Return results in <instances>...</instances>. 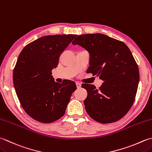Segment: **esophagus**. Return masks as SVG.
<instances>
[{"instance_id": "esophagus-1", "label": "esophagus", "mask_w": 152, "mask_h": 152, "mask_svg": "<svg viewBox=\"0 0 152 152\" xmlns=\"http://www.w3.org/2000/svg\"><path fill=\"white\" fill-rule=\"evenodd\" d=\"M76 86H77V88H81V84H80V83H79V82H76Z\"/></svg>"}]
</instances>
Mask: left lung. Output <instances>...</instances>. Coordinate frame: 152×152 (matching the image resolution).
Returning <instances> with one entry per match:
<instances>
[{
    "mask_svg": "<svg viewBox=\"0 0 152 152\" xmlns=\"http://www.w3.org/2000/svg\"><path fill=\"white\" fill-rule=\"evenodd\" d=\"M72 43L88 50V73L103 81L99 89L94 85H82L88 92L84 102L86 112L103 124L121 119L133 105L140 78L137 63L129 48L122 41L102 34L79 35Z\"/></svg>",
    "mask_w": 152,
    "mask_h": 152,
    "instance_id": "obj_1",
    "label": "left lung"
}]
</instances>
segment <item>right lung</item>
I'll list each match as a JSON object with an SVG mask.
<instances>
[{
  "label": "right lung",
  "instance_id": "1",
  "mask_svg": "<svg viewBox=\"0 0 152 152\" xmlns=\"http://www.w3.org/2000/svg\"><path fill=\"white\" fill-rule=\"evenodd\" d=\"M77 36H43L27 45L20 53L13 72L14 88L22 108L35 121L53 123L65 113L76 86L70 80L55 82L52 70L57 66L61 53Z\"/></svg>",
  "mask_w": 152,
  "mask_h": 152
}]
</instances>
